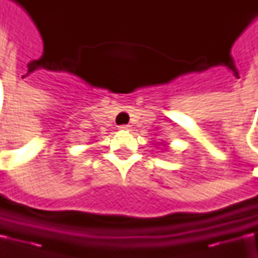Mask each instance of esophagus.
<instances>
[{"mask_svg":"<svg viewBox=\"0 0 258 258\" xmlns=\"http://www.w3.org/2000/svg\"><path fill=\"white\" fill-rule=\"evenodd\" d=\"M130 128H131V125H120V130H127L128 131Z\"/></svg>","mask_w":258,"mask_h":258,"instance_id":"obj_1","label":"esophagus"}]
</instances>
